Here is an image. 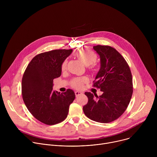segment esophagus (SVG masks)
<instances>
[{
	"mask_svg": "<svg viewBox=\"0 0 157 157\" xmlns=\"http://www.w3.org/2000/svg\"><path fill=\"white\" fill-rule=\"evenodd\" d=\"M82 94V92H80V91H75V95L76 97H78L81 95Z\"/></svg>",
	"mask_w": 157,
	"mask_h": 157,
	"instance_id": "esophagus-1",
	"label": "esophagus"
}]
</instances>
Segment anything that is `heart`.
<instances>
[{"label": "heart", "instance_id": "b5f03b06", "mask_svg": "<svg viewBox=\"0 0 157 157\" xmlns=\"http://www.w3.org/2000/svg\"><path fill=\"white\" fill-rule=\"evenodd\" d=\"M76 55L77 57L86 66L90 65L93 63H94L97 58L96 55L94 52L86 49H81L78 50L76 53ZM66 64H67V60L65 59L61 65V69L63 70L66 69ZM86 81H87V78L85 77L81 78H76L73 81V85L76 88H81L82 86L83 83L85 82Z\"/></svg>", "mask_w": 157, "mask_h": 157}]
</instances>
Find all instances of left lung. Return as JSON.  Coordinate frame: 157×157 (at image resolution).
<instances>
[{
  "instance_id": "obj_1",
  "label": "left lung",
  "mask_w": 157,
  "mask_h": 157,
  "mask_svg": "<svg viewBox=\"0 0 157 157\" xmlns=\"http://www.w3.org/2000/svg\"><path fill=\"white\" fill-rule=\"evenodd\" d=\"M93 49L100 58L94 86L103 93L98 96L85 93L88 102L83 111L94 121L109 123L118 119L128 107L133 93L132 74L125 59L114 48L97 45Z\"/></svg>"
}]
</instances>
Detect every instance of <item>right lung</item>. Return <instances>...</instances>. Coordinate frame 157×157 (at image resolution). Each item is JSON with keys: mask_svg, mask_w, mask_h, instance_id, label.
Masks as SVG:
<instances>
[{"mask_svg": "<svg viewBox=\"0 0 157 157\" xmlns=\"http://www.w3.org/2000/svg\"><path fill=\"white\" fill-rule=\"evenodd\" d=\"M73 50H55L35 56L28 64L21 81V94L30 113L39 121L55 125L68 116L75 99L72 89L60 93L53 89V79L61 75L63 62Z\"/></svg>", "mask_w": 157, "mask_h": 157, "instance_id": "add662e5", "label": "right lung"}]
</instances>
